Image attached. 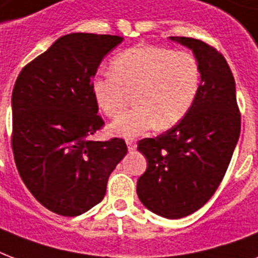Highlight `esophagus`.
Returning <instances> with one entry per match:
<instances>
[{
  "label": "esophagus",
  "instance_id": "obj_1",
  "mask_svg": "<svg viewBox=\"0 0 258 258\" xmlns=\"http://www.w3.org/2000/svg\"><path fill=\"white\" fill-rule=\"evenodd\" d=\"M125 143H127V147H128L130 151H133V150L137 149V143H135L133 139H127V141H125Z\"/></svg>",
  "mask_w": 258,
  "mask_h": 258
}]
</instances>
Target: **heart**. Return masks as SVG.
<instances>
[{"mask_svg": "<svg viewBox=\"0 0 258 258\" xmlns=\"http://www.w3.org/2000/svg\"><path fill=\"white\" fill-rule=\"evenodd\" d=\"M109 67L111 74L92 80L99 108L108 117H117L133 96L137 104L109 125L119 137H138L154 127L171 128L190 112L200 93L201 66L190 52L134 46L117 53Z\"/></svg>", "mask_w": 258, "mask_h": 258, "instance_id": "1", "label": "heart"}]
</instances>
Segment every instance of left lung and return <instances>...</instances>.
Segmentation results:
<instances>
[{
  "label": "left lung",
  "mask_w": 258,
  "mask_h": 258,
  "mask_svg": "<svg viewBox=\"0 0 258 258\" xmlns=\"http://www.w3.org/2000/svg\"><path fill=\"white\" fill-rule=\"evenodd\" d=\"M170 38L192 49L202 82L183 120L138 142L147 169L137 192L149 210L176 220L197 212L217 191L240 138L241 113L234 76L220 50L197 38Z\"/></svg>",
  "instance_id": "8db88e82"
}]
</instances>
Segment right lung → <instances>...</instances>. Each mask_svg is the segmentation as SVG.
<instances>
[{
    "label": "right lung",
    "mask_w": 258,
    "mask_h": 258,
    "mask_svg": "<svg viewBox=\"0 0 258 258\" xmlns=\"http://www.w3.org/2000/svg\"><path fill=\"white\" fill-rule=\"evenodd\" d=\"M123 37L71 33L28 62L13 93L12 150L20 176L36 200L75 217L101 202L109 174L127 154L124 139L89 141L104 125L92 80Z\"/></svg>",
    "instance_id": "obj_1"
}]
</instances>
